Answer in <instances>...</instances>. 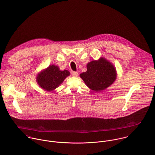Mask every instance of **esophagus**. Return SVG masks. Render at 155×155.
Instances as JSON below:
<instances>
[{
  "instance_id": "34e87169",
  "label": "esophagus",
  "mask_w": 155,
  "mask_h": 155,
  "mask_svg": "<svg viewBox=\"0 0 155 155\" xmlns=\"http://www.w3.org/2000/svg\"><path fill=\"white\" fill-rule=\"evenodd\" d=\"M71 75L72 77H76L78 75V73L77 72H75V71H72V73H71Z\"/></svg>"
}]
</instances>
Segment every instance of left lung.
<instances>
[{
    "label": "left lung",
    "instance_id": "1",
    "mask_svg": "<svg viewBox=\"0 0 155 155\" xmlns=\"http://www.w3.org/2000/svg\"><path fill=\"white\" fill-rule=\"evenodd\" d=\"M114 66L107 60L101 57L87 63V71L80 75L91 90L100 92L110 86L117 78Z\"/></svg>",
    "mask_w": 155,
    "mask_h": 155
}]
</instances>
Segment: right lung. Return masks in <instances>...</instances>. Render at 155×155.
Returning <instances> with one entry per match:
<instances>
[{"label": "right lung", "instance_id": "1", "mask_svg": "<svg viewBox=\"0 0 155 155\" xmlns=\"http://www.w3.org/2000/svg\"><path fill=\"white\" fill-rule=\"evenodd\" d=\"M69 75L68 71H60L58 66L52 64L41 71L37 75L36 80L40 87L51 92L58 87Z\"/></svg>", "mask_w": 155, "mask_h": 155}]
</instances>
